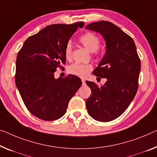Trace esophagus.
<instances>
[{
    "label": "esophagus",
    "mask_w": 157,
    "mask_h": 157,
    "mask_svg": "<svg viewBox=\"0 0 157 157\" xmlns=\"http://www.w3.org/2000/svg\"><path fill=\"white\" fill-rule=\"evenodd\" d=\"M82 85H85V79H82Z\"/></svg>",
    "instance_id": "obj_1"
}]
</instances>
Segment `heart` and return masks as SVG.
<instances>
[{
	"label": "heart",
	"instance_id": "b5f03b06",
	"mask_svg": "<svg viewBox=\"0 0 157 157\" xmlns=\"http://www.w3.org/2000/svg\"><path fill=\"white\" fill-rule=\"evenodd\" d=\"M79 41L90 52L96 53L100 46L99 37L93 32H86L79 37ZM65 56L67 59L71 58L72 56V46L70 43H67L65 48ZM92 70V65L79 63L72 64L68 67L69 73L80 78H85Z\"/></svg>",
	"mask_w": 157,
	"mask_h": 157
}]
</instances>
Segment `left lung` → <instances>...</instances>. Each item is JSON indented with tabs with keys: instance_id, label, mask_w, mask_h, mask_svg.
<instances>
[{
	"instance_id": "8db88e82",
	"label": "left lung",
	"mask_w": 157,
	"mask_h": 157,
	"mask_svg": "<svg viewBox=\"0 0 157 157\" xmlns=\"http://www.w3.org/2000/svg\"><path fill=\"white\" fill-rule=\"evenodd\" d=\"M86 29L99 32L106 41V53L93 74L107 79L101 86L86 81L92 90L86 109L94 120L109 122L120 116L134 99L141 63L134 41L113 23L100 21Z\"/></svg>"
}]
</instances>
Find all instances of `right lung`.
<instances>
[{
    "label": "right lung",
    "mask_w": 157,
    "mask_h": 157,
    "mask_svg": "<svg viewBox=\"0 0 157 157\" xmlns=\"http://www.w3.org/2000/svg\"><path fill=\"white\" fill-rule=\"evenodd\" d=\"M84 22L48 25L29 36L18 52L15 84L27 109L44 121H55L66 113L67 105L82 85L75 75L54 78L65 63V48Z\"/></svg>",
    "instance_id": "1"
}]
</instances>
